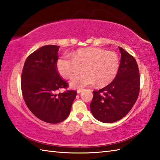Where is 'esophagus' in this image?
Here are the masks:
<instances>
[{
    "instance_id": "obj_1",
    "label": "esophagus",
    "mask_w": 160,
    "mask_h": 160,
    "mask_svg": "<svg viewBox=\"0 0 160 160\" xmlns=\"http://www.w3.org/2000/svg\"><path fill=\"white\" fill-rule=\"evenodd\" d=\"M82 90H83V89H78V90H77V93H80L82 91Z\"/></svg>"
}]
</instances>
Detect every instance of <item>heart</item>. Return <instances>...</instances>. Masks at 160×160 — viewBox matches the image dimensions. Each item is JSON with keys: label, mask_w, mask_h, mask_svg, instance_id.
<instances>
[{"label": "heart", "mask_w": 160, "mask_h": 160, "mask_svg": "<svg viewBox=\"0 0 160 160\" xmlns=\"http://www.w3.org/2000/svg\"><path fill=\"white\" fill-rule=\"evenodd\" d=\"M72 58L62 57L57 62V69L63 78H73L70 87L78 89L92 85L98 87L109 84L116 77L120 68V58L113 52L97 47L80 49L72 53Z\"/></svg>", "instance_id": "obj_1"}]
</instances>
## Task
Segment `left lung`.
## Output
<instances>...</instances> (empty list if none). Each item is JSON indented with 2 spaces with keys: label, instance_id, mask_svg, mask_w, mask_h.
Masks as SVG:
<instances>
[{
  "label": "left lung",
  "instance_id": "left-lung-1",
  "mask_svg": "<svg viewBox=\"0 0 160 160\" xmlns=\"http://www.w3.org/2000/svg\"><path fill=\"white\" fill-rule=\"evenodd\" d=\"M120 68L116 77L108 85L93 91L91 111L96 120L113 123L123 118L133 107L140 93V76L136 60L119 47Z\"/></svg>",
  "mask_w": 160,
  "mask_h": 160
}]
</instances>
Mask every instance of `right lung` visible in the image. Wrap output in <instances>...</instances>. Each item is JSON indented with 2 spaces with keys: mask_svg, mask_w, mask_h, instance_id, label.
Wrapping results in <instances>:
<instances>
[{
  "mask_svg": "<svg viewBox=\"0 0 160 160\" xmlns=\"http://www.w3.org/2000/svg\"><path fill=\"white\" fill-rule=\"evenodd\" d=\"M60 47H40L27 58L21 76L24 100L32 113L40 120L50 124L64 121L69 116L77 95L76 91L57 93L68 84L57 69Z\"/></svg>",
  "mask_w": 160,
  "mask_h": 160,
  "instance_id": "add662e5",
  "label": "right lung"
}]
</instances>
